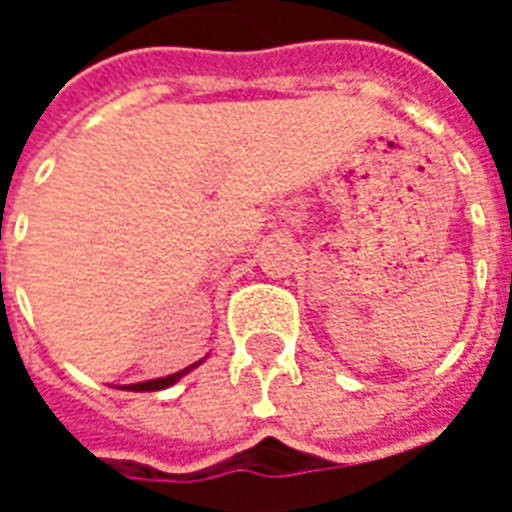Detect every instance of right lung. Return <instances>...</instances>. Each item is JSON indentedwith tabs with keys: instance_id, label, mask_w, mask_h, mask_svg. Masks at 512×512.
Returning a JSON list of instances; mask_svg holds the SVG:
<instances>
[{
	"instance_id": "obj_1",
	"label": "right lung",
	"mask_w": 512,
	"mask_h": 512,
	"mask_svg": "<svg viewBox=\"0 0 512 512\" xmlns=\"http://www.w3.org/2000/svg\"><path fill=\"white\" fill-rule=\"evenodd\" d=\"M197 365H202V359L200 362H194V365L183 367V370H178V373H172V376L153 378V381H139V384H126L123 389H131V392H156V389H167V386L178 384L180 378L186 376V373H191V370H194Z\"/></svg>"
}]
</instances>
